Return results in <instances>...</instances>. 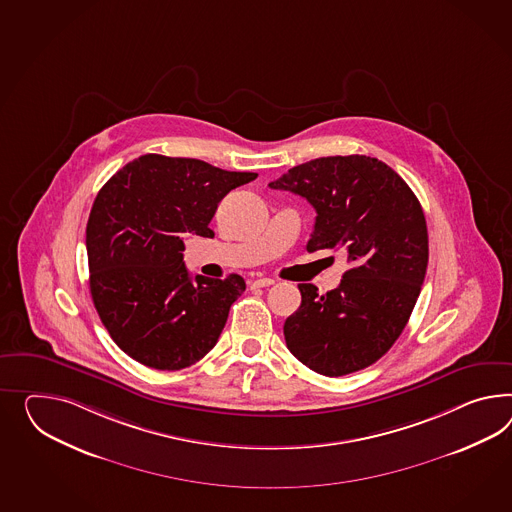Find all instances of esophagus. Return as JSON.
Segmentation results:
<instances>
[{
  "instance_id": "1",
  "label": "esophagus",
  "mask_w": 512,
  "mask_h": 512,
  "mask_svg": "<svg viewBox=\"0 0 512 512\" xmlns=\"http://www.w3.org/2000/svg\"><path fill=\"white\" fill-rule=\"evenodd\" d=\"M273 284H275L273 278H256V280L250 282L252 288H269V286H273Z\"/></svg>"
}]
</instances>
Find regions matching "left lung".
Segmentation results:
<instances>
[{"mask_svg": "<svg viewBox=\"0 0 512 512\" xmlns=\"http://www.w3.org/2000/svg\"><path fill=\"white\" fill-rule=\"evenodd\" d=\"M314 206L306 250H343L341 284L319 295L299 284V310L284 323L288 349L304 366L341 377L371 366L407 327L429 262L420 200L386 163L332 156L297 165L269 184Z\"/></svg>", "mask_w": 512, "mask_h": 512, "instance_id": "8db88e82", "label": "left lung"}]
</instances>
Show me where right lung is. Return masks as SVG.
I'll return each instance as SVG.
<instances>
[{
  "mask_svg": "<svg viewBox=\"0 0 512 512\" xmlns=\"http://www.w3.org/2000/svg\"><path fill=\"white\" fill-rule=\"evenodd\" d=\"M256 172L146 154L111 176L87 223L92 302L109 336L143 366L184 369L204 358L245 291L239 275L189 276L184 236L213 237L211 219Z\"/></svg>",
  "mask_w": 512,
  "mask_h": 512,
  "instance_id": "add662e5",
  "label": "right lung"
}]
</instances>
